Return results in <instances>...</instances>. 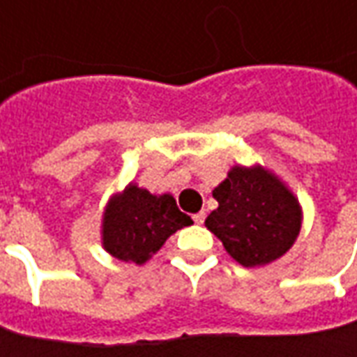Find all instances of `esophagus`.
Instances as JSON below:
<instances>
[{"instance_id":"esophagus-1","label":"esophagus","mask_w":357,"mask_h":357,"mask_svg":"<svg viewBox=\"0 0 357 357\" xmlns=\"http://www.w3.org/2000/svg\"><path fill=\"white\" fill-rule=\"evenodd\" d=\"M192 220H194V223H198V225H202L204 220H206V213H204V211H198V213H194Z\"/></svg>"}]
</instances>
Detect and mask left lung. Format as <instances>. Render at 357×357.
<instances>
[{
    "label": "left lung",
    "mask_w": 357,
    "mask_h": 357,
    "mask_svg": "<svg viewBox=\"0 0 357 357\" xmlns=\"http://www.w3.org/2000/svg\"><path fill=\"white\" fill-rule=\"evenodd\" d=\"M218 210L206 227L247 268L280 258L299 235L301 208L284 184L260 167H233L213 190Z\"/></svg>",
    "instance_id": "obj_1"
}]
</instances>
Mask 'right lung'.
Masks as SVG:
<instances>
[{
  "mask_svg": "<svg viewBox=\"0 0 357 357\" xmlns=\"http://www.w3.org/2000/svg\"><path fill=\"white\" fill-rule=\"evenodd\" d=\"M190 223L192 220L178 210L171 194L153 196L130 184L105 210L102 245L118 260L144 264L174 231Z\"/></svg>",
  "mask_w": 357,
  "mask_h": 357,
  "instance_id": "add662e5",
  "label": "right lung"
}]
</instances>
